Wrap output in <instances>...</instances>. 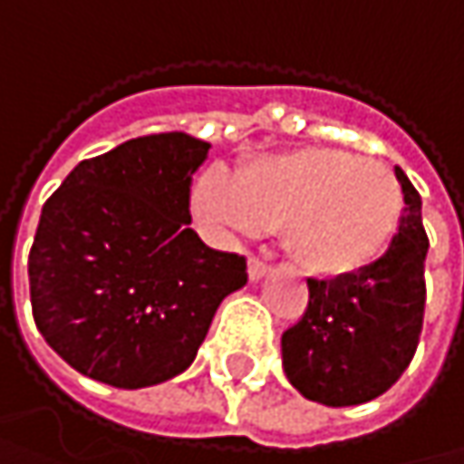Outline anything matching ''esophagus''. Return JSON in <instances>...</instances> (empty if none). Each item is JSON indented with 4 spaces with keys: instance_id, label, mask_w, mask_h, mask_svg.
<instances>
[{
    "instance_id": "esophagus-1",
    "label": "esophagus",
    "mask_w": 464,
    "mask_h": 464,
    "mask_svg": "<svg viewBox=\"0 0 464 464\" xmlns=\"http://www.w3.org/2000/svg\"><path fill=\"white\" fill-rule=\"evenodd\" d=\"M268 274V263L263 257H249V279L257 282Z\"/></svg>"
}]
</instances>
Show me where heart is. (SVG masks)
<instances>
[{"label":"heart","instance_id":"b5f03b06","mask_svg":"<svg viewBox=\"0 0 464 464\" xmlns=\"http://www.w3.org/2000/svg\"><path fill=\"white\" fill-rule=\"evenodd\" d=\"M196 215L238 233L279 231L293 263L312 276H346L387 252L403 220L395 171L341 147H304L252 160L233 179L207 171Z\"/></svg>","mask_w":464,"mask_h":464}]
</instances>
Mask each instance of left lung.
<instances>
[{
    "label": "left lung",
    "mask_w": 464,
    "mask_h": 464,
    "mask_svg": "<svg viewBox=\"0 0 464 464\" xmlns=\"http://www.w3.org/2000/svg\"><path fill=\"white\" fill-rule=\"evenodd\" d=\"M403 220L390 249L357 274L309 279L304 317L282 333L290 384L324 406H360L384 395L409 368L424 323L427 233L421 198L395 166Z\"/></svg>",
    "instance_id": "left-lung-1"
}]
</instances>
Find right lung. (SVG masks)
Listing matches in <instances>:
<instances>
[{"mask_svg":"<svg viewBox=\"0 0 464 464\" xmlns=\"http://www.w3.org/2000/svg\"><path fill=\"white\" fill-rule=\"evenodd\" d=\"M209 141L150 134L80 160L43 207L29 252L37 330L88 379L140 390L182 373L246 257L207 246L190 185Z\"/></svg>","mask_w":464,"mask_h":464,"instance_id":"add662e5","label":"right lung"}]
</instances>
